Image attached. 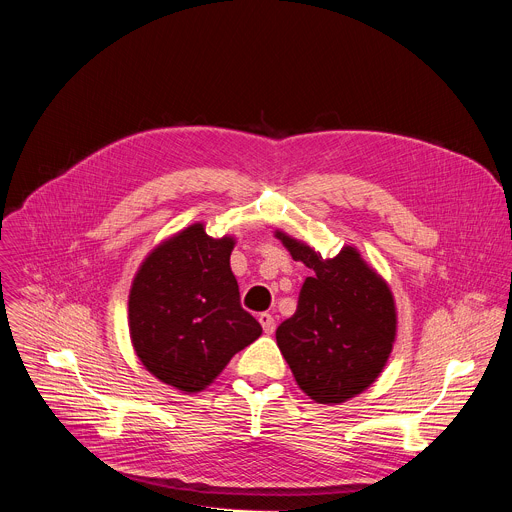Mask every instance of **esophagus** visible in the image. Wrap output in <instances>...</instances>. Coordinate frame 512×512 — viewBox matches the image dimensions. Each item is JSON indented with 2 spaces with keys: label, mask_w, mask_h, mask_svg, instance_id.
Segmentation results:
<instances>
[{
  "label": "esophagus",
  "mask_w": 512,
  "mask_h": 512,
  "mask_svg": "<svg viewBox=\"0 0 512 512\" xmlns=\"http://www.w3.org/2000/svg\"><path fill=\"white\" fill-rule=\"evenodd\" d=\"M259 322H261V326H263V332H265V334H271V332L275 330V318H273L271 314L263 312V314L259 316Z\"/></svg>",
  "instance_id": "esophagus-1"
}]
</instances>
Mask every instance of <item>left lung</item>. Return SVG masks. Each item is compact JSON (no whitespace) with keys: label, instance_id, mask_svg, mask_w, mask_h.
<instances>
[{"label":"left lung","instance_id":"8db88e82","mask_svg":"<svg viewBox=\"0 0 512 512\" xmlns=\"http://www.w3.org/2000/svg\"><path fill=\"white\" fill-rule=\"evenodd\" d=\"M275 237L312 269L296 314L277 326V346L306 395L342 403L373 385L391 354L397 330L391 289L352 247L322 259L279 231Z\"/></svg>","mask_w":512,"mask_h":512}]
</instances>
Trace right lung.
Here are the masks:
<instances>
[{"instance_id":"1","label":"right lung","mask_w":512,"mask_h":512,"mask_svg":"<svg viewBox=\"0 0 512 512\" xmlns=\"http://www.w3.org/2000/svg\"><path fill=\"white\" fill-rule=\"evenodd\" d=\"M233 245L192 225L152 251L133 279V348L145 369L180 391H202L261 336V324L241 306Z\"/></svg>"}]
</instances>
